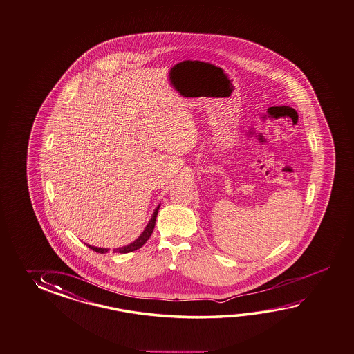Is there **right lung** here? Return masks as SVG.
Masks as SVG:
<instances>
[{
	"label": "right lung",
	"instance_id": "obj_1",
	"mask_svg": "<svg viewBox=\"0 0 354 354\" xmlns=\"http://www.w3.org/2000/svg\"><path fill=\"white\" fill-rule=\"evenodd\" d=\"M158 209H160V206L156 208V211H154V214H153L152 218L149 220L148 222V225H147L146 230L143 231V234L139 236L138 239L134 241V243H131V245H128V246H124V248H119V249H114L113 251L114 252H120V254H127V252H132L134 250L139 249V248H142L145 243H147V240L151 237L152 235L153 229H154V225H156V218H157V214H158ZM89 249L94 250L95 252H100V254H104L108 251V249H102V248H95V246H91V245H86Z\"/></svg>",
	"mask_w": 354,
	"mask_h": 354
}]
</instances>
